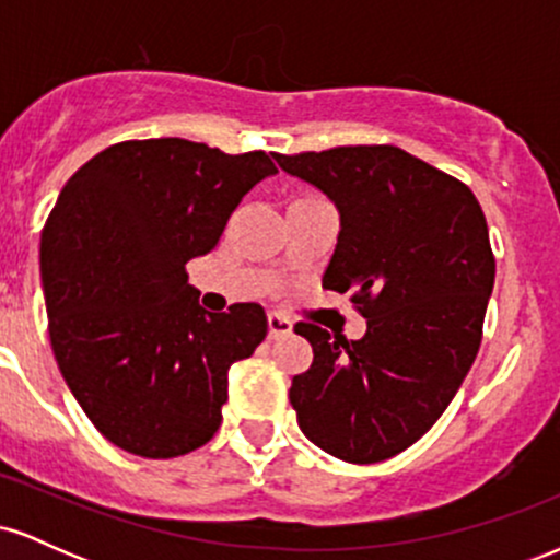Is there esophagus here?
<instances>
[{"mask_svg":"<svg viewBox=\"0 0 560 560\" xmlns=\"http://www.w3.org/2000/svg\"><path fill=\"white\" fill-rule=\"evenodd\" d=\"M292 320L287 316H281V313H268V337L276 339V337H284V334H292Z\"/></svg>","mask_w":560,"mask_h":560,"instance_id":"obj_1","label":"esophagus"}]
</instances>
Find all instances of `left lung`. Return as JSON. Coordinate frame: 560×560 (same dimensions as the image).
Wrapping results in <instances>:
<instances>
[{
    "label": "left lung",
    "mask_w": 560,
    "mask_h": 560,
    "mask_svg": "<svg viewBox=\"0 0 560 560\" xmlns=\"http://www.w3.org/2000/svg\"><path fill=\"white\" fill-rule=\"evenodd\" d=\"M342 215L324 287L369 320L347 339L300 320L313 363L289 400L311 442L347 464H378L445 413L481 345L494 255L464 182L392 144L276 155Z\"/></svg>",
    "instance_id": "8db88e82"
}]
</instances>
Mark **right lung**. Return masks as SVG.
Returning <instances> with one entry per match:
<instances>
[{"label": "right lung", "instance_id": "right-lung-1", "mask_svg": "<svg viewBox=\"0 0 560 560\" xmlns=\"http://www.w3.org/2000/svg\"><path fill=\"white\" fill-rule=\"evenodd\" d=\"M276 173L262 150L128 139L83 163L42 231L49 342L96 432L141 458L213 440L229 365L268 334L255 302L208 313L186 262L215 249L229 215Z\"/></svg>", "mask_w": 560, "mask_h": 560}]
</instances>
